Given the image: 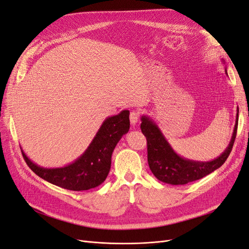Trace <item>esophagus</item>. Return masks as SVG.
I'll return each mask as SVG.
<instances>
[{
	"label": "esophagus",
	"instance_id": "1",
	"mask_svg": "<svg viewBox=\"0 0 249 249\" xmlns=\"http://www.w3.org/2000/svg\"><path fill=\"white\" fill-rule=\"evenodd\" d=\"M139 118H140V113H139V111H137V110H133V111L131 112V114H130V120H131V124H132L133 125H134V124H136L138 123Z\"/></svg>",
	"mask_w": 249,
	"mask_h": 249
}]
</instances>
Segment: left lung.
<instances>
[{"instance_id":"1","label":"left lung","mask_w":249,"mask_h":249,"mask_svg":"<svg viewBox=\"0 0 249 249\" xmlns=\"http://www.w3.org/2000/svg\"><path fill=\"white\" fill-rule=\"evenodd\" d=\"M238 113L239 109H237L236 124L229 146L219 157L209 162L192 161L178 156L165 139L158 125L149 117L143 115L140 127L141 132L146 137L147 162L154 176L163 183L185 185L206 177L219 168L227 161L235 142L238 129Z\"/></svg>"}]
</instances>
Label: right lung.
Wrapping results in <instances>:
<instances>
[{"instance_id": "add662e5", "label": "right lung", "mask_w": 249, "mask_h": 249, "mask_svg": "<svg viewBox=\"0 0 249 249\" xmlns=\"http://www.w3.org/2000/svg\"><path fill=\"white\" fill-rule=\"evenodd\" d=\"M130 111L108 117L92 142L73 163L60 168H43L34 164L21 150L22 157L33 172L47 182L67 190H89L106 179L111 167V157L117 142L130 129Z\"/></svg>"}]
</instances>
